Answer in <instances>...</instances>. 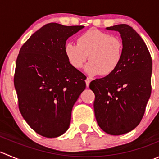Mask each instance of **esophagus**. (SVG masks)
<instances>
[{
	"instance_id": "obj_1",
	"label": "esophagus",
	"mask_w": 159,
	"mask_h": 159,
	"mask_svg": "<svg viewBox=\"0 0 159 159\" xmlns=\"http://www.w3.org/2000/svg\"><path fill=\"white\" fill-rule=\"evenodd\" d=\"M90 81H91V80H90L89 78H86V80H85V83H86V86H87V87H89V86Z\"/></svg>"
}]
</instances>
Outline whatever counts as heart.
I'll list each match as a JSON object with an SVG mask.
<instances>
[{"label":"heart","mask_w":159,"mask_h":159,"mask_svg":"<svg viewBox=\"0 0 159 159\" xmlns=\"http://www.w3.org/2000/svg\"><path fill=\"white\" fill-rule=\"evenodd\" d=\"M65 54L74 68L80 69L88 58L91 61L85 67L89 75H109L121 65L123 57V43L116 37L98 29H90L81 34L77 44L68 43Z\"/></svg>","instance_id":"1"}]
</instances>
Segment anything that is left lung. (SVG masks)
<instances>
[{"label":"left lung","instance_id":"1","mask_svg":"<svg viewBox=\"0 0 159 159\" xmlns=\"http://www.w3.org/2000/svg\"><path fill=\"white\" fill-rule=\"evenodd\" d=\"M118 31L123 43L121 65L113 74L95 79L89 88L95 95L96 121L105 132L120 135L140 123L152 92V61L140 35L127 25L106 28Z\"/></svg>","mask_w":159,"mask_h":159}]
</instances>
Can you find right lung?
I'll use <instances>...</instances> for the list:
<instances>
[{
	"instance_id": "add662e5",
	"label": "right lung",
	"mask_w": 159,
	"mask_h": 159,
	"mask_svg": "<svg viewBox=\"0 0 159 159\" xmlns=\"http://www.w3.org/2000/svg\"><path fill=\"white\" fill-rule=\"evenodd\" d=\"M84 27L47 24L19 51L14 78L19 110L44 137H58L68 129L72 108L85 89V75L65 54L68 38Z\"/></svg>"
}]
</instances>
